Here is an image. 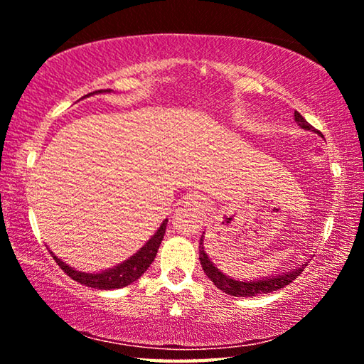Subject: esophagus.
<instances>
[{
	"label": "esophagus",
	"instance_id": "1",
	"mask_svg": "<svg viewBox=\"0 0 364 364\" xmlns=\"http://www.w3.org/2000/svg\"><path fill=\"white\" fill-rule=\"evenodd\" d=\"M191 200H193L196 205H200V204H202V202H200V197H199V196H193V197H191Z\"/></svg>",
	"mask_w": 364,
	"mask_h": 364
}]
</instances>
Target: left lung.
Here are the masks:
<instances>
[{
    "label": "left lung",
    "instance_id": "left-lung-1",
    "mask_svg": "<svg viewBox=\"0 0 364 364\" xmlns=\"http://www.w3.org/2000/svg\"><path fill=\"white\" fill-rule=\"evenodd\" d=\"M294 120L297 122V125L301 128V130H308V132H315L310 123H308L304 117H301L297 110L294 114ZM318 134H321L319 132H315ZM204 237L205 232L202 234L200 242H199V260L202 264V269L204 273L208 276L215 286H217L220 291H223L228 295H234V297H255L258 294H267V292H273L278 291V289L284 287L287 284L297 278V276L304 271V268L308 264V262H304L299 267H295L291 271H286V273H279V274H268L263 276V278H254V279H239V278H232V276H228L223 273L217 264L212 262V258L207 255L205 247H204Z\"/></svg>",
    "mask_w": 364,
    "mask_h": 364
}]
</instances>
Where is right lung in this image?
<instances>
[{"label": "right lung", "mask_w": 364, "mask_h": 364, "mask_svg": "<svg viewBox=\"0 0 364 364\" xmlns=\"http://www.w3.org/2000/svg\"><path fill=\"white\" fill-rule=\"evenodd\" d=\"M110 91L112 90H101L100 93H110ZM91 95H96V91ZM167 223L168 220L165 218L162 221V225L157 228V231L147 239V242L136 252V254H133L130 258H127L125 262H122L112 268H107L102 271H93V273H90V271H78L73 267H70L69 263L60 260L54 252L49 250V254L53 255L54 260H56V263L60 267V269H64V273L69 274L73 281H77L80 284H85L88 287L102 289V291H112V289H120L132 284V282L139 279L141 276L144 274V271L151 267V263L157 255L160 242H162L164 239Z\"/></svg>", "instance_id": "1"}]
</instances>
